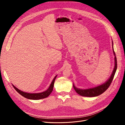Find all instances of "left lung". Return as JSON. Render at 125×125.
Returning a JSON list of instances; mask_svg holds the SVG:
<instances>
[{
  "mask_svg": "<svg viewBox=\"0 0 125 125\" xmlns=\"http://www.w3.org/2000/svg\"><path fill=\"white\" fill-rule=\"evenodd\" d=\"M113 52L114 55L115 56V52L114 48H113ZM115 66L114 69L113 71V73L111 74L110 78L108 79V80L105 83L102 85H100V86L93 88H90L88 89H86V90H82V89H79L76 88L74 85H73V88L76 91V92L80 95L81 96H84V97H95L99 96L104 93L105 91L110 86V85L112 82L114 77L115 76V72L117 69V60H116V56H115Z\"/></svg>",
  "mask_w": 125,
  "mask_h": 125,
  "instance_id": "1",
  "label": "left lung"
}]
</instances>
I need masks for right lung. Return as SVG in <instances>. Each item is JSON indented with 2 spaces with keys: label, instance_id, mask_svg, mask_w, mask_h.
<instances>
[{
  "label": "right lung",
  "instance_id": "1",
  "mask_svg": "<svg viewBox=\"0 0 125 125\" xmlns=\"http://www.w3.org/2000/svg\"><path fill=\"white\" fill-rule=\"evenodd\" d=\"M56 77H57V75L54 77V80H52L49 89L47 91H45L43 92L40 93L30 94V93H25V92H23V91H21V90H19L17 88H16L14 86V85H13V87H14L15 89L17 91L18 93H19L21 95L24 97H25L26 98H27V99H32V100H39V99H43V98H45L46 97H48L50 95V94L52 93V90H53L54 84L55 81Z\"/></svg>",
  "mask_w": 125,
  "mask_h": 125
}]
</instances>
